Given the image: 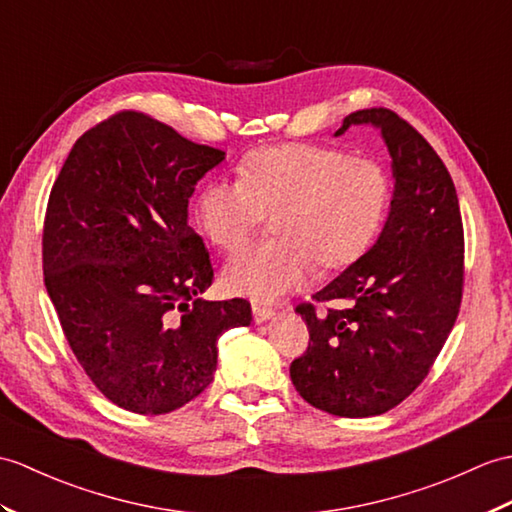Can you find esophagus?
I'll list each match as a JSON object with an SVG mask.
<instances>
[{
	"label": "esophagus",
	"mask_w": 512,
	"mask_h": 512,
	"mask_svg": "<svg viewBox=\"0 0 512 512\" xmlns=\"http://www.w3.org/2000/svg\"><path fill=\"white\" fill-rule=\"evenodd\" d=\"M272 316H275V310H270V307H259V305L253 307V318H255L257 325L266 323V320H270Z\"/></svg>",
	"instance_id": "obj_1"
}]
</instances>
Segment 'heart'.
Wrapping results in <instances>:
<instances>
[{
	"instance_id": "obj_1",
	"label": "heart",
	"mask_w": 512,
	"mask_h": 512,
	"mask_svg": "<svg viewBox=\"0 0 512 512\" xmlns=\"http://www.w3.org/2000/svg\"><path fill=\"white\" fill-rule=\"evenodd\" d=\"M392 181L382 163L351 159L314 144H283L248 154L237 183L207 181L194 200V218L224 253L246 244L264 216L270 242L246 248L222 270L231 294L272 303L299 290L318 272L355 264L384 227Z\"/></svg>"
}]
</instances>
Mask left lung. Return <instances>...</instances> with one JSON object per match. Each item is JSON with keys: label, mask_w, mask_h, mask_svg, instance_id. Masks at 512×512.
I'll use <instances>...</instances> for the list:
<instances>
[{"label": "left lung", "mask_w": 512, "mask_h": 512, "mask_svg": "<svg viewBox=\"0 0 512 512\" xmlns=\"http://www.w3.org/2000/svg\"><path fill=\"white\" fill-rule=\"evenodd\" d=\"M379 130L390 154L392 200L377 242L314 294L336 310L296 307L310 347L290 366L299 395L336 417H377L417 388L441 353L462 299L465 235L454 181L434 148L388 109L344 117Z\"/></svg>", "instance_id": "left-lung-1"}]
</instances>
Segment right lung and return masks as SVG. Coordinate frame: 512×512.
Instances as JSON below:
<instances>
[{
	"instance_id": "add662e5",
	"label": "right lung",
	"mask_w": 512,
	"mask_h": 512,
	"mask_svg": "<svg viewBox=\"0 0 512 512\" xmlns=\"http://www.w3.org/2000/svg\"><path fill=\"white\" fill-rule=\"evenodd\" d=\"M222 161V150L124 111L87 130L54 181L45 288L80 366L124 410L165 414L198 397L218 338L253 320L244 299H198L213 268L187 207Z\"/></svg>"
}]
</instances>
